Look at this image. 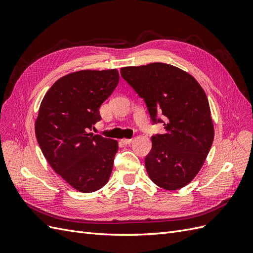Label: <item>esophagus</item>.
<instances>
[{"label":"esophagus","instance_id":"34e87169","mask_svg":"<svg viewBox=\"0 0 253 253\" xmlns=\"http://www.w3.org/2000/svg\"><path fill=\"white\" fill-rule=\"evenodd\" d=\"M121 142L124 143V144H129V143H132V142H133V139H127V138H124V139H121Z\"/></svg>","mask_w":253,"mask_h":253}]
</instances>
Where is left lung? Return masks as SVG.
Returning <instances> with one entry per match:
<instances>
[{"instance_id": "8db88e82", "label": "left lung", "mask_w": 253, "mask_h": 253, "mask_svg": "<svg viewBox=\"0 0 253 253\" xmlns=\"http://www.w3.org/2000/svg\"><path fill=\"white\" fill-rule=\"evenodd\" d=\"M120 74L144 100L153 124L165 126L164 134L152 136L144 159L149 177L166 190L187 186L202 169L214 138L205 90L190 74L166 63L122 67Z\"/></svg>"}]
</instances>
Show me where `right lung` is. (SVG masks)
Returning <instances> with one entry per match:
<instances>
[{
    "label": "right lung",
    "mask_w": 253,
    "mask_h": 253,
    "mask_svg": "<svg viewBox=\"0 0 253 253\" xmlns=\"http://www.w3.org/2000/svg\"><path fill=\"white\" fill-rule=\"evenodd\" d=\"M118 81L117 70L72 73L52 84L40 105L35 129L43 155L82 193L101 189L113 170L118 142L89 131Z\"/></svg>",
    "instance_id": "obj_1"
}]
</instances>
